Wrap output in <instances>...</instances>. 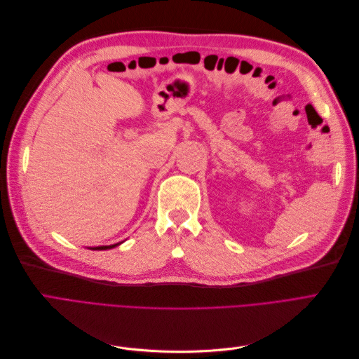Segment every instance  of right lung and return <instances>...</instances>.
Here are the masks:
<instances>
[{
  "label": "right lung",
  "mask_w": 359,
  "mask_h": 359,
  "mask_svg": "<svg viewBox=\"0 0 359 359\" xmlns=\"http://www.w3.org/2000/svg\"><path fill=\"white\" fill-rule=\"evenodd\" d=\"M119 244H123V241L121 243H116V244H111V245H99V247H88V248L90 250H111L114 247H118Z\"/></svg>",
  "instance_id": "obj_1"
}]
</instances>
